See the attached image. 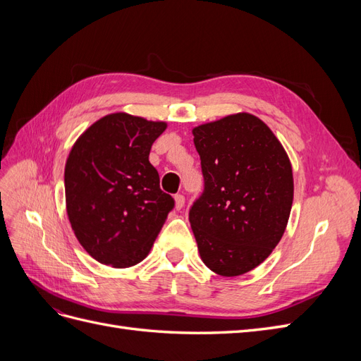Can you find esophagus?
Segmentation results:
<instances>
[{"label": "esophagus", "instance_id": "obj_1", "mask_svg": "<svg viewBox=\"0 0 361 361\" xmlns=\"http://www.w3.org/2000/svg\"><path fill=\"white\" fill-rule=\"evenodd\" d=\"M174 204H176V209H178V211L182 209L183 204H185V197H183L182 194H176V195H174Z\"/></svg>", "mask_w": 361, "mask_h": 361}]
</instances>
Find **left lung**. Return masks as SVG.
<instances>
[{
  "label": "left lung",
  "instance_id": "1",
  "mask_svg": "<svg viewBox=\"0 0 361 361\" xmlns=\"http://www.w3.org/2000/svg\"><path fill=\"white\" fill-rule=\"evenodd\" d=\"M204 190L190 209L203 264L223 277L255 269L286 231L292 166L272 130L238 113L192 129Z\"/></svg>",
  "mask_w": 361,
  "mask_h": 361
}]
</instances>
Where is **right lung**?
<instances>
[{
  "label": "right lung",
  "mask_w": 361,
  "mask_h": 361,
  "mask_svg": "<svg viewBox=\"0 0 361 361\" xmlns=\"http://www.w3.org/2000/svg\"><path fill=\"white\" fill-rule=\"evenodd\" d=\"M166 128L126 113L108 114L71 150L64 167L69 221L84 250L104 265L129 268L143 260L173 209L149 162Z\"/></svg>",
  "instance_id": "obj_1"
}]
</instances>
